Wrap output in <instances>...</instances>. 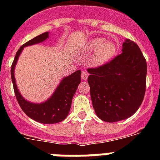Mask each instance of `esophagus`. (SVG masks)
<instances>
[{"label": "esophagus", "instance_id": "obj_1", "mask_svg": "<svg viewBox=\"0 0 160 160\" xmlns=\"http://www.w3.org/2000/svg\"><path fill=\"white\" fill-rule=\"evenodd\" d=\"M87 77H88V73H87L86 71H82V75H81V78L82 80H87Z\"/></svg>", "mask_w": 160, "mask_h": 160}]
</instances>
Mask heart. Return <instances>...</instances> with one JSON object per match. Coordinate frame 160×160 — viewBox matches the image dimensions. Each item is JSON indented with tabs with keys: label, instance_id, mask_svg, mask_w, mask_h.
<instances>
[{
	"label": "heart",
	"instance_id": "obj_1",
	"mask_svg": "<svg viewBox=\"0 0 160 160\" xmlns=\"http://www.w3.org/2000/svg\"><path fill=\"white\" fill-rule=\"evenodd\" d=\"M85 51L94 53L91 63L94 66H102L110 62L116 55L118 48L113 41H107L104 38H94L85 45Z\"/></svg>",
	"mask_w": 160,
	"mask_h": 160
}]
</instances>
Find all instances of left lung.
<instances>
[{
	"label": "left lung",
	"instance_id": "1",
	"mask_svg": "<svg viewBox=\"0 0 160 160\" xmlns=\"http://www.w3.org/2000/svg\"><path fill=\"white\" fill-rule=\"evenodd\" d=\"M87 72L93 107L100 119L118 122L138 111L146 90L147 62L136 43L126 39L121 54Z\"/></svg>",
	"mask_w": 160,
	"mask_h": 160
}]
</instances>
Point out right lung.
Returning <instances> with one entry per match:
<instances>
[{
    "mask_svg": "<svg viewBox=\"0 0 160 160\" xmlns=\"http://www.w3.org/2000/svg\"><path fill=\"white\" fill-rule=\"evenodd\" d=\"M49 37V32H44L20 47L11 66V78L17 100L25 114L34 121L41 123L54 124L66 119L70 113L72 99L78 85L81 82V70H77L67 77L63 78L52 95L46 101L41 103L31 102L25 99L18 90L14 75L17 62L24 47L45 42Z\"/></svg>",
    "mask_w": 160,
    "mask_h": 160,
    "instance_id": "1",
    "label": "right lung"
}]
</instances>
